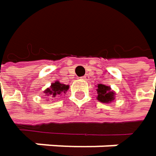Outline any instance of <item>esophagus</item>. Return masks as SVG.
<instances>
[{
  "label": "esophagus",
  "instance_id": "1",
  "mask_svg": "<svg viewBox=\"0 0 156 156\" xmlns=\"http://www.w3.org/2000/svg\"><path fill=\"white\" fill-rule=\"evenodd\" d=\"M82 78H83L84 80H88V79H89V76H88V75H85Z\"/></svg>",
  "mask_w": 156,
  "mask_h": 156
}]
</instances>
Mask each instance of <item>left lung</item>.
<instances>
[{
	"label": "left lung",
	"mask_w": 156,
	"mask_h": 156,
	"mask_svg": "<svg viewBox=\"0 0 156 156\" xmlns=\"http://www.w3.org/2000/svg\"><path fill=\"white\" fill-rule=\"evenodd\" d=\"M97 91H98V100L100 101L101 103L108 104L115 100V91L111 89L109 86H106L103 84H98L97 85Z\"/></svg>",
	"instance_id": "obj_1"
}]
</instances>
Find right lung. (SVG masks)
Segmentation results:
<instances>
[{
	"label": "right lung",
	"mask_w": 156,
	"mask_h": 156,
	"mask_svg": "<svg viewBox=\"0 0 156 156\" xmlns=\"http://www.w3.org/2000/svg\"><path fill=\"white\" fill-rule=\"evenodd\" d=\"M69 88V85L62 84V83H60L59 81L57 80L54 83H51L50 87L46 88L43 91V94H45L46 98L51 99V98H56L58 96H60L62 94H66V92L68 91Z\"/></svg>",
	"instance_id": "obj_1"
}]
</instances>
